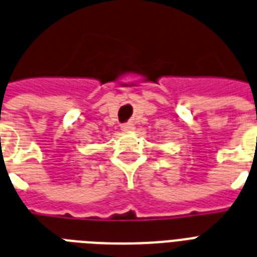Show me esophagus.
Returning <instances> with one entry per match:
<instances>
[{
    "mask_svg": "<svg viewBox=\"0 0 257 257\" xmlns=\"http://www.w3.org/2000/svg\"><path fill=\"white\" fill-rule=\"evenodd\" d=\"M135 129V125L132 122H125V124H121V131L122 132H132Z\"/></svg>",
    "mask_w": 257,
    "mask_h": 257,
    "instance_id": "esophagus-1",
    "label": "esophagus"
}]
</instances>
